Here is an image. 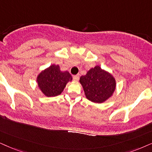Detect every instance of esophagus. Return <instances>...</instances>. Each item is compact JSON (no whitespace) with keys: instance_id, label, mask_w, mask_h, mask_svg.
Masks as SVG:
<instances>
[{"instance_id":"obj_1","label":"esophagus","mask_w":152,"mask_h":152,"mask_svg":"<svg viewBox=\"0 0 152 152\" xmlns=\"http://www.w3.org/2000/svg\"><path fill=\"white\" fill-rule=\"evenodd\" d=\"M73 79L77 81V80H78V79H79V75L77 74V75H74V76H73Z\"/></svg>"}]
</instances>
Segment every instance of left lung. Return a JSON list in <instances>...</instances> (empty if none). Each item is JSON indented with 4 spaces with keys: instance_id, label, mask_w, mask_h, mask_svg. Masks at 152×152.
<instances>
[{
    "instance_id": "left-lung-1",
    "label": "left lung",
    "mask_w": 152,
    "mask_h": 152,
    "mask_svg": "<svg viewBox=\"0 0 152 152\" xmlns=\"http://www.w3.org/2000/svg\"><path fill=\"white\" fill-rule=\"evenodd\" d=\"M80 83L89 100L102 103L112 95L116 88V80L109 73L99 66L92 68L85 76L80 78Z\"/></svg>"
}]
</instances>
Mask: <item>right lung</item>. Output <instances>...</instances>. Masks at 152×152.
<instances>
[{"label":"right lung","instance_id":"obj_1","mask_svg":"<svg viewBox=\"0 0 152 152\" xmlns=\"http://www.w3.org/2000/svg\"><path fill=\"white\" fill-rule=\"evenodd\" d=\"M72 80L68 72H61L59 65H51L38 75V87L47 97L60 95L69 81Z\"/></svg>","mask_w":152,"mask_h":152}]
</instances>
